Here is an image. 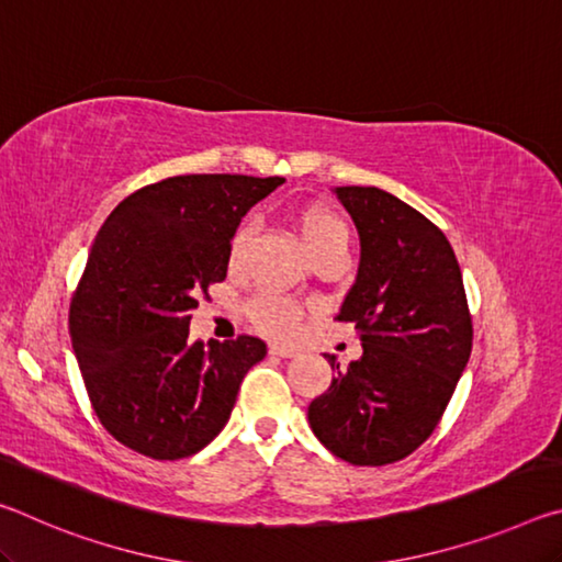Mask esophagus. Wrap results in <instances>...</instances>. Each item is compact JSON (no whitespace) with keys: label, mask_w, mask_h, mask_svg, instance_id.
<instances>
[{"label":"esophagus","mask_w":562,"mask_h":562,"mask_svg":"<svg viewBox=\"0 0 562 562\" xmlns=\"http://www.w3.org/2000/svg\"><path fill=\"white\" fill-rule=\"evenodd\" d=\"M270 355L272 357H297L300 355V349H294V347H288V345H270Z\"/></svg>","instance_id":"34e87169"}]
</instances>
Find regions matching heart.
Masks as SVG:
<instances>
[{
  "mask_svg": "<svg viewBox=\"0 0 562 562\" xmlns=\"http://www.w3.org/2000/svg\"><path fill=\"white\" fill-rule=\"evenodd\" d=\"M297 231L302 237L304 250L310 252V258L315 255L331 250V247H345L349 243V227L345 217L331 211L325 205H310L300 211L297 215ZM252 235V225L245 223L235 231L231 240V262L240 260L245 252V245ZM247 317L255 327L270 337L288 339L300 329V322L304 317V310L297 302L290 297H280V294H262L247 304Z\"/></svg>",
  "mask_w": 562,
  "mask_h": 562,
  "instance_id": "b5f03b06",
  "label": "heart"
}]
</instances>
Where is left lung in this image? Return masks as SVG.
<instances>
[{
  "instance_id": "8db88e82",
  "label": "left lung",
  "mask_w": 562,
  "mask_h": 562,
  "mask_svg": "<svg viewBox=\"0 0 562 562\" xmlns=\"http://www.w3.org/2000/svg\"><path fill=\"white\" fill-rule=\"evenodd\" d=\"M335 193L361 243L337 319L355 325L364 351L310 404L307 418L337 459L386 465L439 426L471 357V312L453 247L429 217L379 188ZM327 361L339 369L335 357Z\"/></svg>"
}]
</instances>
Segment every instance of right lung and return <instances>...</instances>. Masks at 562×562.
Here are the masks:
<instances>
[{
    "label": "right lung",
    "instance_id": "obj_1",
    "mask_svg": "<svg viewBox=\"0 0 562 562\" xmlns=\"http://www.w3.org/2000/svg\"><path fill=\"white\" fill-rule=\"evenodd\" d=\"M284 178L173 176L113 207L69 307L76 361L113 439L156 461L188 459L231 418L265 341H190L198 294L223 282L231 240Z\"/></svg>",
    "mask_w": 562,
    "mask_h": 562
}]
</instances>
